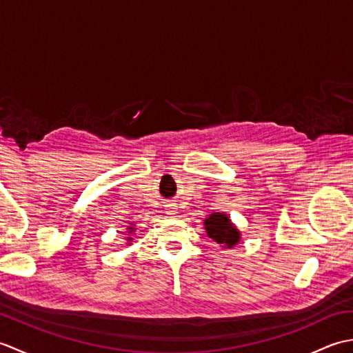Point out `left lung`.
I'll return each mask as SVG.
<instances>
[{
  "label": "left lung",
  "instance_id": "8db88e82",
  "mask_svg": "<svg viewBox=\"0 0 353 353\" xmlns=\"http://www.w3.org/2000/svg\"><path fill=\"white\" fill-rule=\"evenodd\" d=\"M205 229L209 238H212L215 243L224 244L228 249L238 244L239 238H241L239 230L232 224L229 216L223 212H212L208 215L205 220Z\"/></svg>",
  "mask_w": 353,
  "mask_h": 353
}]
</instances>
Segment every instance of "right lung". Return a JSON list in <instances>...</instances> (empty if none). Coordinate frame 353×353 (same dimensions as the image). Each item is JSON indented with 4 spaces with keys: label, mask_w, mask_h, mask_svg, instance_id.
<instances>
[{
    "label": "right lung",
    "mask_w": 353,
    "mask_h": 353,
    "mask_svg": "<svg viewBox=\"0 0 353 353\" xmlns=\"http://www.w3.org/2000/svg\"><path fill=\"white\" fill-rule=\"evenodd\" d=\"M127 229H129V234H133V230H134V228H133V226H129ZM127 239H129V241H132V238H130V236L127 238Z\"/></svg>",
    "instance_id": "add662e5"
}]
</instances>
